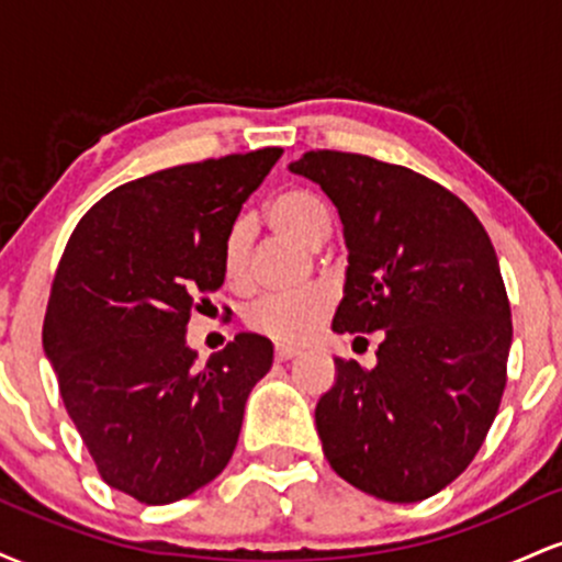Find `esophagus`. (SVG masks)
Here are the masks:
<instances>
[{"instance_id":"esophagus-1","label":"esophagus","mask_w":562,"mask_h":562,"mask_svg":"<svg viewBox=\"0 0 562 562\" xmlns=\"http://www.w3.org/2000/svg\"><path fill=\"white\" fill-rule=\"evenodd\" d=\"M295 357H301L299 348H293V346H277L274 348L277 362H290V359H295Z\"/></svg>"}]
</instances>
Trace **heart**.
<instances>
[{
	"instance_id": "heart-1",
	"label": "heart",
	"mask_w": 562,
	"mask_h": 562,
	"mask_svg": "<svg viewBox=\"0 0 562 562\" xmlns=\"http://www.w3.org/2000/svg\"><path fill=\"white\" fill-rule=\"evenodd\" d=\"M269 224L303 248L317 250L333 232V211L317 192L293 187L280 192L267 209ZM250 232L245 222H235L222 248L224 277L232 288L248 282ZM333 312V293L327 288H306L295 293H272L245 308V325L254 333L267 335L277 344H306Z\"/></svg>"
}]
</instances>
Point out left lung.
I'll list each match as a JSON object with an SVG mask.
<instances>
[{
    "label": "left lung",
    "instance_id": "1",
    "mask_svg": "<svg viewBox=\"0 0 562 562\" xmlns=\"http://www.w3.org/2000/svg\"><path fill=\"white\" fill-rule=\"evenodd\" d=\"M290 171L344 222L333 330H380L372 370L335 359L314 412L327 462L378 499H428L479 454L507 383L513 319L494 245L460 198L404 166L312 150Z\"/></svg>",
    "mask_w": 562,
    "mask_h": 562
}]
</instances>
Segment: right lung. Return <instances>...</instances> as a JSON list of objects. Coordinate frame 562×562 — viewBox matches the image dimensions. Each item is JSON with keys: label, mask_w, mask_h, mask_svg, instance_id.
Masks as SVG:
<instances>
[{"label": "right lung", "mask_w": 562, "mask_h": 562, "mask_svg": "<svg viewBox=\"0 0 562 562\" xmlns=\"http://www.w3.org/2000/svg\"><path fill=\"white\" fill-rule=\"evenodd\" d=\"M280 147L173 166L115 187L57 263L44 353L108 486L169 505L227 468L272 340L240 333L195 367L187 322L222 288V248Z\"/></svg>", "instance_id": "add662e5"}]
</instances>
